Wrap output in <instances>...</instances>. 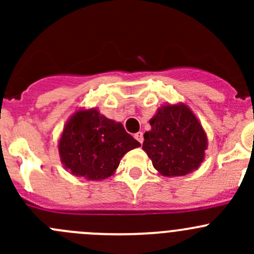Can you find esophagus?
I'll use <instances>...</instances> for the list:
<instances>
[{
	"mask_svg": "<svg viewBox=\"0 0 254 254\" xmlns=\"http://www.w3.org/2000/svg\"><path fill=\"white\" fill-rule=\"evenodd\" d=\"M135 139H136L140 143H142L143 142V134H142V132L141 131L136 132V134H135Z\"/></svg>",
	"mask_w": 254,
	"mask_h": 254,
	"instance_id": "34e87169",
	"label": "esophagus"
}]
</instances>
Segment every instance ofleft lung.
I'll return each instance as SVG.
<instances>
[{
    "label": "left lung",
    "mask_w": 254,
    "mask_h": 254,
    "mask_svg": "<svg viewBox=\"0 0 254 254\" xmlns=\"http://www.w3.org/2000/svg\"><path fill=\"white\" fill-rule=\"evenodd\" d=\"M142 148L161 175L186 176L204 160L206 135L190 109L184 104L163 106L150 120Z\"/></svg>",
    "instance_id": "left-lung-1"
}]
</instances>
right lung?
<instances>
[{
    "instance_id": "add662e5",
    "label": "right lung",
    "mask_w": 254,
    "mask_h": 254,
    "mask_svg": "<svg viewBox=\"0 0 254 254\" xmlns=\"http://www.w3.org/2000/svg\"><path fill=\"white\" fill-rule=\"evenodd\" d=\"M120 123L97 109L78 111L66 124L59 142L63 163L72 175L91 181L112 176L127 151L139 147Z\"/></svg>"
}]
</instances>
